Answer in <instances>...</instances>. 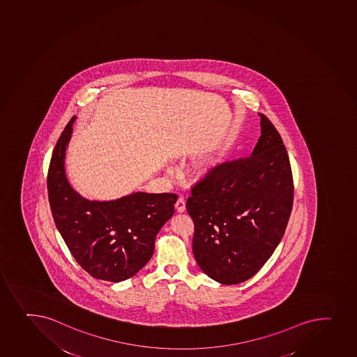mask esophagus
I'll use <instances>...</instances> for the list:
<instances>
[{
    "instance_id": "34e87169",
    "label": "esophagus",
    "mask_w": 357,
    "mask_h": 357,
    "mask_svg": "<svg viewBox=\"0 0 357 357\" xmlns=\"http://www.w3.org/2000/svg\"><path fill=\"white\" fill-rule=\"evenodd\" d=\"M175 208H176L177 213H184L185 211V202H184L183 199H178L176 201V204H175Z\"/></svg>"
}]
</instances>
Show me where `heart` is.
<instances>
[{"instance_id": "1", "label": "heart", "mask_w": 357, "mask_h": 357, "mask_svg": "<svg viewBox=\"0 0 357 357\" xmlns=\"http://www.w3.org/2000/svg\"><path fill=\"white\" fill-rule=\"evenodd\" d=\"M218 158H206L204 161L201 162L195 168V175L199 180H206L214 174L216 167H218Z\"/></svg>"}]
</instances>
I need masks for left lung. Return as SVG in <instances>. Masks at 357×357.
<instances>
[{
	"mask_svg": "<svg viewBox=\"0 0 357 357\" xmlns=\"http://www.w3.org/2000/svg\"><path fill=\"white\" fill-rule=\"evenodd\" d=\"M252 155L218 165L192 189V252L204 274L222 284L252 278L284 235L293 208L289 158L269 119Z\"/></svg>",
	"mask_w": 357,
	"mask_h": 357,
	"instance_id": "8db88e82",
	"label": "left lung"
}]
</instances>
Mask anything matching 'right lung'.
Listing matches in <instances>:
<instances>
[{
    "label": "right lung",
    "mask_w": 357,
    "mask_h": 357,
    "mask_svg": "<svg viewBox=\"0 0 357 357\" xmlns=\"http://www.w3.org/2000/svg\"><path fill=\"white\" fill-rule=\"evenodd\" d=\"M75 120L73 117L64 128L50 160V209L76 262L93 278L117 283L132 278L151 259L155 237L175 213L177 196L136 192L91 201L79 195L69 183L64 165Z\"/></svg>",
    "instance_id": "right-lung-1"
}]
</instances>
